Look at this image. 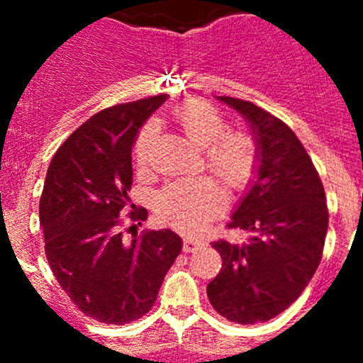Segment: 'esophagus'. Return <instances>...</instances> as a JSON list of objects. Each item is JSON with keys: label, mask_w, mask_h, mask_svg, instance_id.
Returning a JSON list of instances; mask_svg holds the SVG:
<instances>
[{"label": "esophagus", "mask_w": 363, "mask_h": 363, "mask_svg": "<svg viewBox=\"0 0 363 363\" xmlns=\"http://www.w3.org/2000/svg\"><path fill=\"white\" fill-rule=\"evenodd\" d=\"M201 245H203V242L198 238H194V236H185L184 238V251L185 252H194L196 249H200Z\"/></svg>", "instance_id": "1"}]
</instances>
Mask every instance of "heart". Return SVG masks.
I'll return each instance as SVG.
<instances>
[{"instance_id":"obj_1","label":"heart","mask_w":363,"mask_h":363,"mask_svg":"<svg viewBox=\"0 0 363 363\" xmlns=\"http://www.w3.org/2000/svg\"><path fill=\"white\" fill-rule=\"evenodd\" d=\"M176 125L194 145L203 149L205 167L220 176L229 187L242 189L249 184L256 169V145L249 134L227 130L225 118L205 101H187L172 112ZM158 127L154 121L136 136L133 152L140 169L149 165L150 149ZM227 196L211 176L176 179L160 191L156 213L163 221L189 233H198L225 209Z\"/></svg>"}]
</instances>
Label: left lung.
Masks as SVG:
<instances>
[{"label": "left lung", "mask_w": 363, "mask_h": 363, "mask_svg": "<svg viewBox=\"0 0 363 363\" xmlns=\"http://www.w3.org/2000/svg\"><path fill=\"white\" fill-rule=\"evenodd\" d=\"M255 134L258 167L229 229L243 243L213 242L221 271L207 285L211 306L234 323L267 322L298 300L322 259L329 211L313 160L296 134L251 101L220 96Z\"/></svg>", "instance_id": "left-lung-1"}]
</instances>
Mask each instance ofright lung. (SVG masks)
<instances>
[{
	"mask_svg": "<svg viewBox=\"0 0 363 363\" xmlns=\"http://www.w3.org/2000/svg\"><path fill=\"white\" fill-rule=\"evenodd\" d=\"M165 99L150 96L99 111L56 150L45 178V255L74 306L101 323L123 325L149 313L182 251V238L169 229L136 233L130 242L120 230V214L130 205L134 140ZM129 218L143 221L147 211H130Z\"/></svg>",
	"mask_w": 363,
	"mask_h": 363,
	"instance_id": "1",
	"label": "right lung"
}]
</instances>
